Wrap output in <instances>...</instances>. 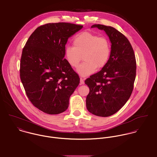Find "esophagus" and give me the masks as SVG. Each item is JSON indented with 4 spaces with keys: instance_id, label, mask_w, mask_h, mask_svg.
Here are the masks:
<instances>
[{
    "instance_id": "1",
    "label": "esophagus",
    "mask_w": 157,
    "mask_h": 157,
    "mask_svg": "<svg viewBox=\"0 0 157 157\" xmlns=\"http://www.w3.org/2000/svg\"><path fill=\"white\" fill-rule=\"evenodd\" d=\"M80 85H83L85 84V82H84V80L81 77L80 79Z\"/></svg>"
}]
</instances>
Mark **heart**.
Returning a JSON list of instances; mask_svg holds the SVG:
<instances>
[{
	"instance_id": "heart-1",
	"label": "heart",
	"mask_w": 157,
	"mask_h": 157,
	"mask_svg": "<svg viewBox=\"0 0 157 157\" xmlns=\"http://www.w3.org/2000/svg\"><path fill=\"white\" fill-rule=\"evenodd\" d=\"M73 44L74 47L68 46L65 49V57L71 67H76L83 56L84 62L77 69L82 76L89 75L94 72L96 68L104 67L109 60L111 46L105 37L83 32L75 38Z\"/></svg>"
}]
</instances>
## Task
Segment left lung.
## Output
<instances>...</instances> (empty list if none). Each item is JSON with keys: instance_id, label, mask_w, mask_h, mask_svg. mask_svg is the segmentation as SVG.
<instances>
[{"instance_id": "left-lung-1", "label": "left lung", "mask_w": 157, "mask_h": 157, "mask_svg": "<svg viewBox=\"0 0 157 157\" xmlns=\"http://www.w3.org/2000/svg\"><path fill=\"white\" fill-rule=\"evenodd\" d=\"M94 27L104 30L109 37L111 53L102 70L85 81L90 88L86 105L91 113L108 117L117 112L132 94L136 77V59L130 43L123 34L110 26H91Z\"/></svg>"}]
</instances>
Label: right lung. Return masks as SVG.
Returning a JSON list of instances; mask_svg holds the SVG:
<instances>
[{
    "mask_svg": "<svg viewBox=\"0 0 157 157\" xmlns=\"http://www.w3.org/2000/svg\"><path fill=\"white\" fill-rule=\"evenodd\" d=\"M82 28L66 22L46 24L33 32L22 50L21 82L32 104L45 113L65 111L80 83L64 57L67 40Z\"/></svg>",
    "mask_w": 157,
    "mask_h": 157,
    "instance_id": "obj_1",
    "label": "right lung"
}]
</instances>
